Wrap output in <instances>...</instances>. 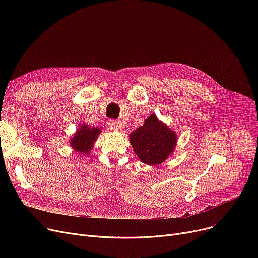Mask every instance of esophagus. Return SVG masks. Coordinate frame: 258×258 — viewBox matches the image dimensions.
<instances>
[{"label": "esophagus", "mask_w": 258, "mask_h": 258, "mask_svg": "<svg viewBox=\"0 0 258 258\" xmlns=\"http://www.w3.org/2000/svg\"><path fill=\"white\" fill-rule=\"evenodd\" d=\"M107 124H108V127L113 131H118L122 126L121 122L118 120H110L107 122Z\"/></svg>", "instance_id": "1"}]
</instances>
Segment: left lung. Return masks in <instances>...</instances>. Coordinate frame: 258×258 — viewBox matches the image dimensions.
<instances>
[{"mask_svg":"<svg viewBox=\"0 0 258 258\" xmlns=\"http://www.w3.org/2000/svg\"><path fill=\"white\" fill-rule=\"evenodd\" d=\"M177 135L162 123L155 114L145 119L144 124L130 134V141L140 161L147 165L164 162L177 145Z\"/></svg>","mask_w":258,"mask_h":258,"instance_id":"8db88e82","label":"left lung"}]
</instances>
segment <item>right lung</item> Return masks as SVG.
Masks as SVG:
<instances>
[{"instance_id":"1","label":"right lung","mask_w":258,"mask_h":258,"mask_svg":"<svg viewBox=\"0 0 258 258\" xmlns=\"http://www.w3.org/2000/svg\"><path fill=\"white\" fill-rule=\"evenodd\" d=\"M100 132L101 131L97 127L95 128L83 124L79 126V128L73 135V137L69 143L76 152L88 155L93 148L95 141L97 140Z\"/></svg>"}]
</instances>
